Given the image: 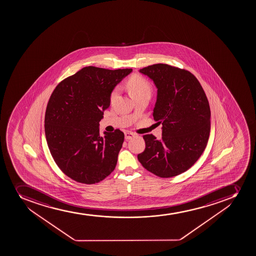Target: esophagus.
<instances>
[{
	"label": "esophagus",
	"mask_w": 256,
	"mask_h": 256,
	"mask_svg": "<svg viewBox=\"0 0 256 256\" xmlns=\"http://www.w3.org/2000/svg\"><path fill=\"white\" fill-rule=\"evenodd\" d=\"M125 140H131L132 138L134 137L135 134H134V132H130V131H126V132H125Z\"/></svg>",
	"instance_id": "esophagus-1"
}]
</instances>
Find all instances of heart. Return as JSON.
<instances>
[{
  "label": "heart",
  "instance_id": "1",
  "mask_svg": "<svg viewBox=\"0 0 256 256\" xmlns=\"http://www.w3.org/2000/svg\"><path fill=\"white\" fill-rule=\"evenodd\" d=\"M128 86L134 98L145 96V95L151 96V94H152V86L150 82L140 75H134L131 76L128 82ZM116 94H118V89H114V91L112 92L111 96H110L111 100H114L115 98Z\"/></svg>",
  "mask_w": 256,
  "mask_h": 256
}]
</instances>
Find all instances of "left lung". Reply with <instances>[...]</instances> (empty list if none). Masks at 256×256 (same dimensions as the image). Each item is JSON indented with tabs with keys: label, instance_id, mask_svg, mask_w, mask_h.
Listing matches in <instances>:
<instances>
[{
	"label": "left lung",
	"instance_id": "left-lung-1",
	"mask_svg": "<svg viewBox=\"0 0 256 256\" xmlns=\"http://www.w3.org/2000/svg\"><path fill=\"white\" fill-rule=\"evenodd\" d=\"M158 88L152 116L162 124V138L144 135L141 164L161 178L174 177L194 164L204 151L210 132V108L200 82L190 72L168 64L140 69Z\"/></svg>",
	"mask_w": 256,
	"mask_h": 256
}]
</instances>
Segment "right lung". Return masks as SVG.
Instances as JSON below:
<instances>
[{"label":"right lung","mask_w":256,"mask_h":256,"mask_svg":"<svg viewBox=\"0 0 256 256\" xmlns=\"http://www.w3.org/2000/svg\"><path fill=\"white\" fill-rule=\"evenodd\" d=\"M132 69L89 66L68 76L54 89L45 114V134L54 161L76 182L92 184L116 167L124 134H99V122L110 106L114 88Z\"/></svg>","instance_id":"add662e5"}]
</instances>
